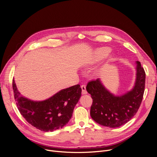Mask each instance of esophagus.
Returning a JSON list of instances; mask_svg holds the SVG:
<instances>
[{
  "mask_svg": "<svg viewBox=\"0 0 157 157\" xmlns=\"http://www.w3.org/2000/svg\"><path fill=\"white\" fill-rule=\"evenodd\" d=\"M81 89H82V94H87V90H86V86H85L84 84L81 85Z\"/></svg>",
  "mask_w": 157,
  "mask_h": 157,
  "instance_id": "34e87169",
  "label": "esophagus"
}]
</instances>
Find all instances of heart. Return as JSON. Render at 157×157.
<instances>
[{"mask_svg":"<svg viewBox=\"0 0 157 157\" xmlns=\"http://www.w3.org/2000/svg\"><path fill=\"white\" fill-rule=\"evenodd\" d=\"M110 51L111 50L109 47H102L98 48L94 53L91 62L95 63L102 60L109 55Z\"/></svg>","mask_w":157,"mask_h":157,"instance_id":"heart-1","label":"heart"}]
</instances>
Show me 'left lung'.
Listing matches in <instances>:
<instances>
[{
	"instance_id": "obj_1",
	"label": "left lung",
	"mask_w": 157,
	"mask_h": 157,
	"mask_svg": "<svg viewBox=\"0 0 157 157\" xmlns=\"http://www.w3.org/2000/svg\"><path fill=\"white\" fill-rule=\"evenodd\" d=\"M137 64L135 86L121 96H115L109 92L99 79L88 82L86 90L93 99L90 114L95 122L116 128L126 124L136 115L143 99L145 84V70L140 62L137 61Z\"/></svg>"
}]
</instances>
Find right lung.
<instances>
[{"label":"right lung","instance_id":"obj_1","mask_svg":"<svg viewBox=\"0 0 157 157\" xmlns=\"http://www.w3.org/2000/svg\"><path fill=\"white\" fill-rule=\"evenodd\" d=\"M12 87L21 115L32 126L44 132H53L68 124L82 91L80 85L76 84L63 89L47 100L33 101L20 95L14 79Z\"/></svg>","mask_w":157,"mask_h":157}]
</instances>
